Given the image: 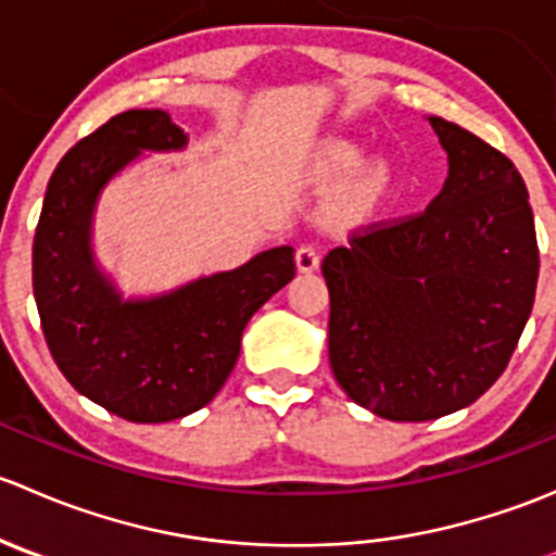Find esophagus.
<instances>
[{
	"label": "esophagus",
	"instance_id": "1",
	"mask_svg": "<svg viewBox=\"0 0 556 556\" xmlns=\"http://www.w3.org/2000/svg\"><path fill=\"white\" fill-rule=\"evenodd\" d=\"M319 261H323V250H319L317 244H301L299 250H295V266H299V271H317Z\"/></svg>",
	"mask_w": 556,
	"mask_h": 556
}]
</instances>
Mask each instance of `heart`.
Here are the masks:
<instances>
[{
	"instance_id": "1",
	"label": "heart",
	"mask_w": 556,
	"mask_h": 556,
	"mask_svg": "<svg viewBox=\"0 0 556 556\" xmlns=\"http://www.w3.org/2000/svg\"><path fill=\"white\" fill-rule=\"evenodd\" d=\"M357 164H361V153H357V150H341V153L336 155V169L339 172L352 169V166ZM384 188H387V172L382 166H371V169L363 172L361 177H357L355 182L341 193L339 215L344 217L363 215V212H368L374 204H377L379 195L384 193Z\"/></svg>"
}]
</instances>
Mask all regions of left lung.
Returning <instances> with one entry per match:
<instances>
[{
    "mask_svg": "<svg viewBox=\"0 0 556 556\" xmlns=\"http://www.w3.org/2000/svg\"><path fill=\"white\" fill-rule=\"evenodd\" d=\"M450 155L422 212L350 233L325 255L336 382L392 422H428L479 401L532 312L538 239L517 166L457 123L430 117Z\"/></svg>",
    "mask_w": 556,
    "mask_h": 556,
    "instance_id": "obj_1",
    "label": "left lung"
}]
</instances>
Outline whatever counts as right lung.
<instances>
[{
	"label": "right lung",
	"mask_w": 556,
	"mask_h": 556,
	"mask_svg": "<svg viewBox=\"0 0 556 556\" xmlns=\"http://www.w3.org/2000/svg\"><path fill=\"white\" fill-rule=\"evenodd\" d=\"M182 144V128L164 110L110 117L59 161L31 247V285L55 366L128 422H169L206 406L237 366L244 325L295 277L293 247H274L161 299L121 301L91 255L97 195L142 150Z\"/></svg>",
	"instance_id": "obj_1"
}]
</instances>
